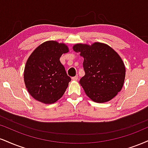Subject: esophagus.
I'll return each instance as SVG.
<instances>
[{
    "mask_svg": "<svg viewBox=\"0 0 148 148\" xmlns=\"http://www.w3.org/2000/svg\"><path fill=\"white\" fill-rule=\"evenodd\" d=\"M72 79L73 80V81H77V80H78V76H74V77H72Z\"/></svg>",
    "mask_w": 148,
    "mask_h": 148,
    "instance_id": "obj_1",
    "label": "esophagus"
}]
</instances>
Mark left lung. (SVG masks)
<instances>
[{
  "label": "left lung",
  "mask_w": 148,
  "mask_h": 148,
  "mask_svg": "<svg viewBox=\"0 0 148 148\" xmlns=\"http://www.w3.org/2000/svg\"><path fill=\"white\" fill-rule=\"evenodd\" d=\"M73 49L84 58L85 74L79 83L86 95L96 103L112 100L121 90L125 77V65L118 53L99 42L75 44Z\"/></svg>",
  "instance_id": "left-lung-1"
}]
</instances>
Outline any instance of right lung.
<instances>
[{"mask_svg":"<svg viewBox=\"0 0 148 148\" xmlns=\"http://www.w3.org/2000/svg\"><path fill=\"white\" fill-rule=\"evenodd\" d=\"M68 51L65 43L48 40L30 54L25 66L24 82L29 94L36 101L51 104L63 97L71 79L60 58Z\"/></svg>","mask_w":148,"mask_h":148,"instance_id":"obj_1","label":"right lung"}]
</instances>
